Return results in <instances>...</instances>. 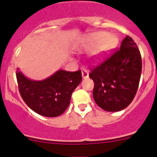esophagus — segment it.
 Listing matches in <instances>:
<instances>
[{
    "instance_id": "esophagus-1",
    "label": "esophagus",
    "mask_w": 157,
    "mask_h": 157,
    "mask_svg": "<svg viewBox=\"0 0 157 157\" xmlns=\"http://www.w3.org/2000/svg\"><path fill=\"white\" fill-rule=\"evenodd\" d=\"M82 77H83V78H87L89 77V72L87 70H85L83 69V71H82Z\"/></svg>"
}]
</instances>
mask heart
<instances>
[{"label":"heart","mask_w":157,"mask_h":157,"mask_svg":"<svg viewBox=\"0 0 157 157\" xmlns=\"http://www.w3.org/2000/svg\"><path fill=\"white\" fill-rule=\"evenodd\" d=\"M118 38L114 33L99 32L90 35L83 40V47L86 49L94 48L92 53L93 61L99 62L116 48Z\"/></svg>","instance_id":"b5f03b06"}]
</instances>
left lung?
Here are the masks:
<instances>
[{
    "instance_id": "left-lung-1",
    "label": "left lung",
    "mask_w": 157,
    "mask_h": 157,
    "mask_svg": "<svg viewBox=\"0 0 157 157\" xmlns=\"http://www.w3.org/2000/svg\"><path fill=\"white\" fill-rule=\"evenodd\" d=\"M142 70L141 55L132 38L127 36L104 62L91 70L96 103L107 112H118L130 105L138 89Z\"/></svg>"
}]
</instances>
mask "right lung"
Masks as SVG:
<instances>
[{
    "label": "right lung",
    "instance_id": "1",
    "mask_svg": "<svg viewBox=\"0 0 157 157\" xmlns=\"http://www.w3.org/2000/svg\"><path fill=\"white\" fill-rule=\"evenodd\" d=\"M20 95L32 110L45 117H57L69 106L71 95L82 80L81 71L59 70L43 80L27 78L17 69Z\"/></svg>",
    "mask_w": 157,
    "mask_h": 157
}]
</instances>
